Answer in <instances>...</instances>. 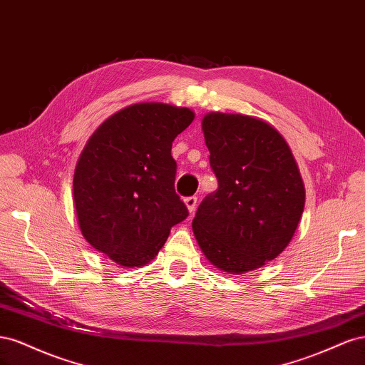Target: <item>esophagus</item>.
I'll return each instance as SVG.
<instances>
[{
    "label": "esophagus",
    "mask_w": 365,
    "mask_h": 365,
    "mask_svg": "<svg viewBox=\"0 0 365 365\" xmlns=\"http://www.w3.org/2000/svg\"><path fill=\"white\" fill-rule=\"evenodd\" d=\"M184 204L187 207V210H189V213H193L195 208H196V204H197V197L196 196H189L185 197L184 200Z\"/></svg>",
    "instance_id": "1"
}]
</instances>
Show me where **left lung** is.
<instances>
[{"mask_svg":"<svg viewBox=\"0 0 365 365\" xmlns=\"http://www.w3.org/2000/svg\"><path fill=\"white\" fill-rule=\"evenodd\" d=\"M201 125L217 190L197 208L193 235L217 269H259L284 251L300 224L306 192L297 161L262 118L208 113Z\"/></svg>","mask_w":365,"mask_h":365,"instance_id":"1","label":"left lung"}]
</instances>
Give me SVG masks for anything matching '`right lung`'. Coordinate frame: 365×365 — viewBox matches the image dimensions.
<instances>
[{
  "label": "right lung",
  "instance_id": "right-lung-1",
  "mask_svg": "<svg viewBox=\"0 0 365 365\" xmlns=\"http://www.w3.org/2000/svg\"><path fill=\"white\" fill-rule=\"evenodd\" d=\"M193 118L189 108L130 105L109 115L81 152L73 178L77 224L88 244L120 267H145L189 216L175 193L172 143Z\"/></svg>",
  "mask_w": 365,
  "mask_h": 365
}]
</instances>
